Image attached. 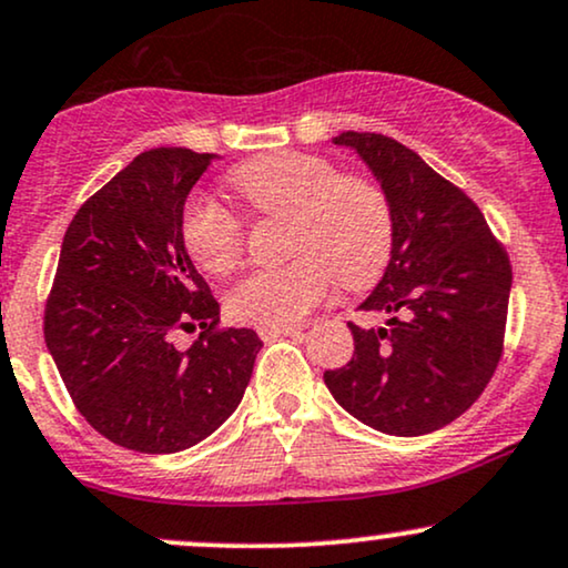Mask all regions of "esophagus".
Returning <instances> with one entry per match:
<instances>
[{
	"instance_id": "obj_1",
	"label": "esophagus",
	"mask_w": 568,
	"mask_h": 568,
	"mask_svg": "<svg viewBox=\"0 0 568 568\" xmlns=\"http://www.w3.org/2000/svg\"><path fill=\"white\" fill-rule=\"evenodd\" d=\"M304 331H306V325H288V327L264 325V327H258V336H262V341H275L280 336H302Z\"/></svg>"
}]
</instances>
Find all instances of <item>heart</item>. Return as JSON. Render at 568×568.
<instances>
[{"instance_id": "b5f03b06", "label": "heart", "mask_w": 568, "mask_h": 568, "mask_svg": "<svg viewBox=\"0 0 568 568\" xmlns=\"http://www.w3.org/2000/svg\"><path fill=\"white\" fill-rule=\"evenodd\" d=\"M230 187L251 211L283 216L288 264L258 270L227 296L232 320L288 327L327 293L331 275L359 291L384 275L394 243L386 195L359 176H341L327 159L306 153L262 155L230 174ZM182 241L197 266L224 275L243 256V230L216 203L193 201L182 216Z\"/></svg>"}]
</instances>
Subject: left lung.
<instances>
[{
	"instance_id": "left-lung-1",
	"label": "left lung",
	"mask_w": 568,
	"mask_h": 568,
	"mask_svg": "<svg viewBox=\"0 0 568 568\" xmlns=\"http://www.w3.org/2000/svg\"><path fill=\"white\" fill-rule=\"evenodd\" d=\"M371 169L394 219L392 256L365 312L384 327L349 325L354 354L325 386L346 413L388 436H423L460 418L503 354L508 254L470 197L392 136L344 132Z\"/></svg>"
}]
</instances>
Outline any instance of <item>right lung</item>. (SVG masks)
<instances>
[{"mask_svg":"<svg viewBox=\"0 0 568 568\" xmlns=\"http://www.w3.org/2000/svg\"><path fill=\"white\" fill-rule=\"evenodd\" d=\"M219 155H136L68 224L44 312V341L73 405L119 447L172 455L241 405L262 338L211 331L219 304L182 241L190 190ZM201 324L187 351L174 329Z\"/></svg>","mask_w":568,"mask_h":568,"instance_id":"obj_1","label":"right lung"}]
</instances>
